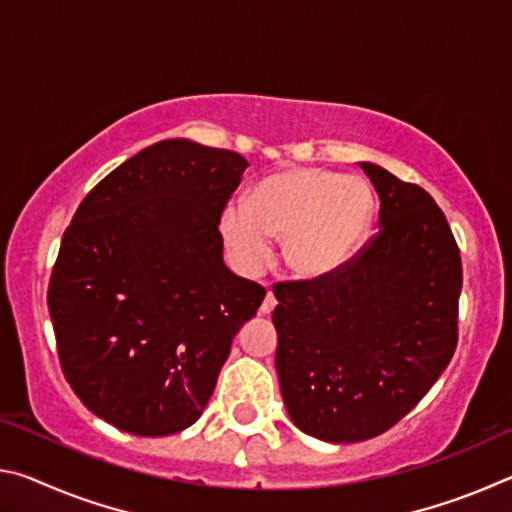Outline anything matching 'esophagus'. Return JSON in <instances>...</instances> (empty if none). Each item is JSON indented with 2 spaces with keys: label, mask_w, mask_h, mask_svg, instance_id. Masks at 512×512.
<instances>
[{
  "label": "esophagus",
  "mask_w": 512,
  "mask_h": 512,
  "mask_svg": "<svg viewBox=\"0 0 512 512\" xmlns=\"http://www.w3.org/2000/svg\"><path fill=\"white\" fill-rule=\"evenodd\" d=\"M275 305H277V302H275L273 291H268V293H266V298H264V302H262V307H259V314H262V316H268V314H271V311L275 309Z\"/></svg>",
  "instance_id": "34e87169"
}]
</instances>
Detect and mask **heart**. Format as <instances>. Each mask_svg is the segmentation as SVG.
<instances>
[{"mask_svg":"<svg viewBox=\"0 0 512 512\" xmlns=\"http://www.w3.org/2000/svg\"><path fill=\"white\" fill-rule=\"evenodd\" d=\"M375 194L359 176L318 167L268 173L246 198L223 205L219 228L241 273L257 275L273 262V237L293 275L323 280L350 262L366 241Z\"/></svg>","mask_w":512,"mask_h":512,"instance_id":"b5f03b06","label":"heart"}]
</instances>
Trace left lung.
Returning a JSON list of instances; mask_svg holds the SVG:
<instances>
[{
	"label": "left lung",
	"instance_id": "8db88e82",
	"mask_svg": "<svg viewBox=\"0 0 512 512\" xmlns=\"http://www.w3.org/2000/svg\"><path fill=\"white\" fill-rule=\"evenodd\" d=\"M359 167L381 201L377 237L339 273L275 287L282 400L325 443H361L400 422L458 339L463 268L443 210L379 164Z\"/></svg>",
	"mask_w": 512,
	"mask_h": 512
}]
</instances>
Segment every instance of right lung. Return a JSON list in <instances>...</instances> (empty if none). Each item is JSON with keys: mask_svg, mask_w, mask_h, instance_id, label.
Here are the masks:
<instances>
[{"mask_svg": "<svg viewBox=\"0 0 512 512\" xmlns=\"http://www.w3.org/2000/svg\"><path fill=\"white\" fill-rule=\"evenodd\" d=\"M248 162L192 140L146 146L85 196L47 305L79 400L112 427L169 436L201 418L266 291L223 262L219 219Z\"/></svg>", "mask_w": 512, "mask_h": 512, "instance_id": "obj_1", "label": "right lung"}]
</instances>
